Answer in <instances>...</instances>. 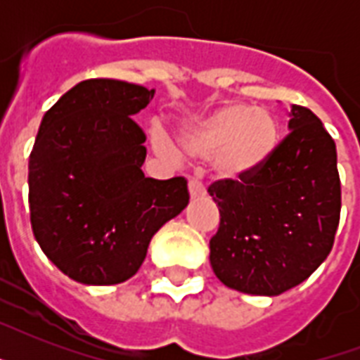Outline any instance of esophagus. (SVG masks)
I'll return each mask as SVG.
<instances>
[{
	"mask_svg": "<svg viewBox=\"0 0 360 360\" xmlns=\"http://www.w3.org/2000/svg\"><path fill=\"white\" fill-rule=\"evenodd\" d=\"M188 192H191L192 198L205 196V186L202 185V181L191 179V181H188Z\"/></svg>",
	"mask_w": 360,
	"mask_h": 360,
	"instance_id": "esophagus-1",
	"label": "esophagus"
}]
</instances>
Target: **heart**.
Wrapping results in <instances>:
<instances>
[{
    "instance_id": "obj_1",
    "label": "heart",
    "mask_w": 360,
    "mask_h": 360,
    "mask_svg": "<svg viewBox=\"0 0 360 360\" xmlns=\"http://www.w3.org/2000/svg\"><path fill=\"white\" fill-rule=\"evenodd\" d=\"M181 143L191 157L213 158L214 172L222 179H243L273 157L278 146V123L267 110L231 103L185 129ZM155 147L164 157H179L162 134L155 138Z\"/></svg>"
}]
</instances>
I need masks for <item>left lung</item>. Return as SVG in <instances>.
<instances>
[{
	"mask_svg": "<svg viewBox=\"0 0 360 360\" xmlns=\"http://www.w3.org/2000/svg\"><path fill=\"white\" fill-rule=\"evenodd\" d=\"M207 192L220 213L209 240L222 284L250 295H280L329 256L340 222L335 140L318 115L293 104L290 134L256 174L219 179Z\"/></svg>",
	"mask_w": 360,
	"mask_h": 360,
	"instance_id": "8db88e82",
	"label": "left lung"
}]
</instances>
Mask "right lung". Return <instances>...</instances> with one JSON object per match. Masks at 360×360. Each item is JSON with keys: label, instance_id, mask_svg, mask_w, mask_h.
<instances>
[{"label": "right lung", "instance_id": "obj_1", "mask_svg": "<svg viewBox=\"0 0 360 360\" xmlns=\"http://www.w3.org/2000/svg\"><path fill=\"white\" fill-rule=\"evenodd\" d=\"M155 89L91 78L48 110L30 155L31 228L69 278L120 284L138 273L151 237L188 203L185 177H146V132L132 115Z\"/></svg>", "mask_w": 360, "mask_h": 360}]
</instances>
